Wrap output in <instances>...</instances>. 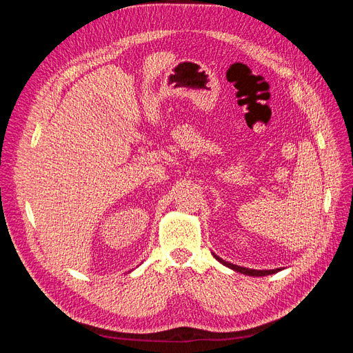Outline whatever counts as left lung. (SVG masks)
<instances>
[{"instance_id":"8db88e82","label":"left lung","mask_w":353,"mask_h":353,"mask_svg":"<svg viewBox=\"0 0 353 353\" xmlns=\"http://www.w3.org/2000/svg\"><path fill=\"white\" fill-rule=\"evenodd\" d=\"M213 256H215V259H218L222 265H225V266H228V268H231V270H234V271H237V272H240V274H244V275H250V276H263V275H271V274H275V272H279V271H281V268H276V270H249V268H244V266H239V265H234V263H230V262H227V261H223V259H221L219 256H216L215 253H213Z\"/></svg>"}]
</instances>
